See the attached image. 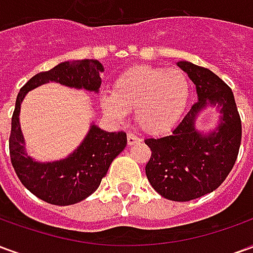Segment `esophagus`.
Instances as JSON below:
<instances>
[{"label": "esophagus", "mask_w": 253, "mask_h": 253, "mask_svg": "<svg viewBox=\"0 0 253 253\" xmlns=\"http://www.w3.org/2000/svg\"><path fill=\"white\" fill-rule=\"evenodd\" d=\"M141 142V138H138L137 135H134V134H127V143L131 146V145H135V143Z\"/></svg>", "instance_id": "34e87169"}]
</instances>
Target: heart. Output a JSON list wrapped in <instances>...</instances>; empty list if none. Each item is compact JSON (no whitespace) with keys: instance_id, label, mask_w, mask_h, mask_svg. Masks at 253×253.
<instances>
[{"instance_id":"b5f03b06","label":"heart","mask_w":253,"mask_h":253,"mask_svg":"<svg viewBox=\"0 0 253 253\" xmlns=\"http://www.w3.org/2000/svg\"><path fill=\"white\" fill-rule=\"evenodd\" d=\"M190 96V83L179 69L134 66L114 83L112 92L101 96V107L115 121L134 111L137 126L148 134L169 131L180 121Z\"/></svg>"}]
</instances>
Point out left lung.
Instances as JSON below:
<instances>
[{
    "label": "left lung",
    "instance_id": "obj_1",
    "mask_svg": "<svg viewBox=\"0 0 253 253\" xmlns=\"http://www.w3.org/2000/svg\"><path fill=\"white\" fill-rule=\"evenodd\" d=\"M177 66L195 84L198 101L169 135L145 139L152 150L145 170L160 195L187 202L217 190L226 179L239 154L241 121L232 89L217 74L188 61ZM207 106L217 108L220 119L203 133L196 128V119Z\"/></svg>",
    "mask_w": 253,
    "mask_h": 253
}]
</instances>
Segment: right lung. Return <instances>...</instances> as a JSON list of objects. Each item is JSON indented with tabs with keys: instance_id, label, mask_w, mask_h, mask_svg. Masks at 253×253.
<instances>
[{
	"instance_id": "obj_1",
	"label": "right lung",
	"mask_w": 253,
	"mask_h": 253,
	"mask_svg": "<svg viewBox=\"0 0 253 253\" xmlns=\"http://www.w3.org/2000/svg\"><path fill=\"white\" fill-rule=\"evenodd\" d=\"M104 66L97 59L66 61L48 72L38 73L20 89L9 137L10 160L20 181L42 201L67 206L86 199L97 190L111 163L127 145L126 132H108L94 123L89 127L77 149L57 161H36L27 153L20 127V105L25 94L48 83H58L74 89L99 93Z\"/></svg>"
}]
</instances>
